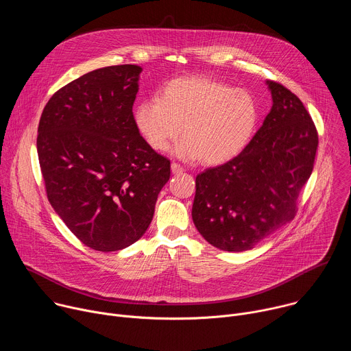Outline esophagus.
<instances>
[{"label": "esophagus", "mask_w": 351, "mask_h": 351, "mask_svg": "<svg viewBox=\"0 0 351 351\" xmlns=\"http://www.w3.org/2000/svg\"><path fill=\"white\" fill-rule=\"evenodd\" d=\"M171 169H172V173H175V175H179V173H182L184 169H183V167H180L179 164H176V162H172L171 164Z\"/></svg>", "instance_id": "esophagus-1"}]
</instances>
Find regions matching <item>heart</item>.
<instances>
[{"label":"heart","mask_w":351,"mask_h":351,"mask_svg":"<svg viewBox=\"0 0 351 351\" xmlns=\"http://www.w3.org/2000/svg\"><path fill=\"white\" fill-rule=\"evenodd\" d=\"M258 121L254 97L244 88L207 76H184L168 82L157 98L134 110V123L145 143L162 152L179 136L175 153L186 160L221 165L239 156Z\"/></svg>","instance_id":"1"}]
</instances>
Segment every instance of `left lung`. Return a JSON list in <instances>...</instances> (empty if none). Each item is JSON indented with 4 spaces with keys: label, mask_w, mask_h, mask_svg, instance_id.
I'll use <instances>...</instances> for the list:
<instances>
[{
    "label": "left lung",
    "mask_w": 351,
    "mask_h": 351,
    "mask_svg": "<svg viewBox=\"0 0 351 351\" xmlns=\"http://www.w3.org/2000/svg\"><path fill=\"white\" fill-rule=\"evenodd\" d=\"M272 108L243 152L195 178L197 230L223 252H245L291 221L311 176L317 128L300 98L267 80Z\"/></svg>",
    "instance_id": "left-lung-1"
}]
</instances>
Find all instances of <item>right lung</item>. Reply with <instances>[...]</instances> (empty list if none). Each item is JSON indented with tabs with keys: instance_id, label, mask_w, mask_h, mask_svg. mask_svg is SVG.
<instances>
[{
	"instance_id": "obj_1",
	"label": "right lung",
	"mask_w": 351,
	"mask_h": 351,
	"mask_svg": "<svg viewBox=\"0 0 351 351\" xmlns=\"http://www.w3.org/2000/svg\"><path fill=\"white\" fill-rule=\"evenodd\" d=\"M137 65L88 72L48 99L37 154L48 202L97 252H118L152 223L171 161L140 136L133 117Z\"/></svg>"
}]
</instances>
